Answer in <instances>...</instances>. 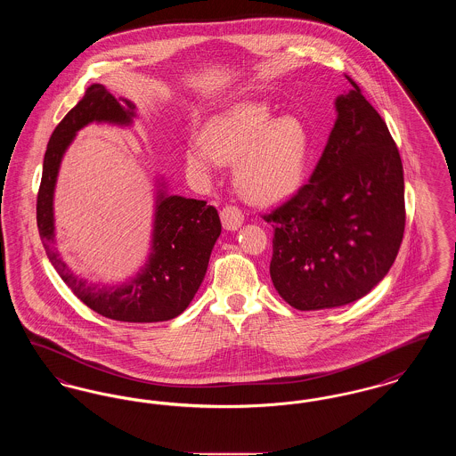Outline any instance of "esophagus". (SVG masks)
<instances>
[{
	"label": "esophagus",
	"mask_w": 456,
	"mask_h": 456,
	"mask_svg": "<svg viewBox=\"0 0 456 456\" xmlns=\"http://www.w3.org/2000/svg\"><path fill=\"white\" fill-rule=\"evenodd\" d=\"M220 218H222V225L225 231H238L244 222L242 212L239 210L238 207H232V205L222 208Z\"/></svg>",
	"instance_id": "34e87169"
}]
</instances>
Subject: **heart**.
<instances>
[{"instance_id": "heart-1", "label": "heart", "mask_w": 456, "mask_h": 456, "mask_svg": "<svg viewBox=\"0 0 456 456\" xmlns=\"http://www.w3.org/2000/svg\"><path fill=\"white\" fill-rule=\"evenodd\" d=\"M309 152L311 136L301 118L275 119L261 102H236L205 123L184 160L198 177L212 175L220 162H234L239 195L255 205H273L301 184Z\"/></svg>"}]
</instances>
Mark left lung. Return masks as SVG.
Instances as JSON below:
<instances>
[{"mask_svg":"<svg viewBox=\"0 0 456 456\" xmlns=\"http://www.w3.org/2000/svg\"><path fill=\"white\" fill-rule=\"evenodd\" d=\"M309 183L266 216L270 277L299 311L369 294L390 272L405 229L403 167L387 123L352 80Z\"/></svg>","mask_w":456,"mask_h":456,"instance_id":"8db88e82","label":"left lung"}]
</instances>
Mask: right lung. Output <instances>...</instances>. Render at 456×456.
I'll return each mask as SVG.
<instances>
[{"mask_svg": "<svg viewBox=\"0 0 456 456\" xmlns=\"http://www.w3.org/2000/svg\"><path fill=\"white\" fill-rule=\"evenodd\" d=\"M136 118V106L125 97L118 101L104 86L92 84L86 90L82 101L49 138L37 196V227L47 258L82 303L109 320L157 323L179 316L205 279L212 249L222 232L214 207L201 200L171 195L166 177L157 175L149 253L125 282H88L73 273L56 248L54 191L63 157L77 133L92 123L130 128Z\"/></svg>", "mask_w": 456, "mask_h": 456, "instance_id": "add662e5", "label": "right lung"}]
</instances>
